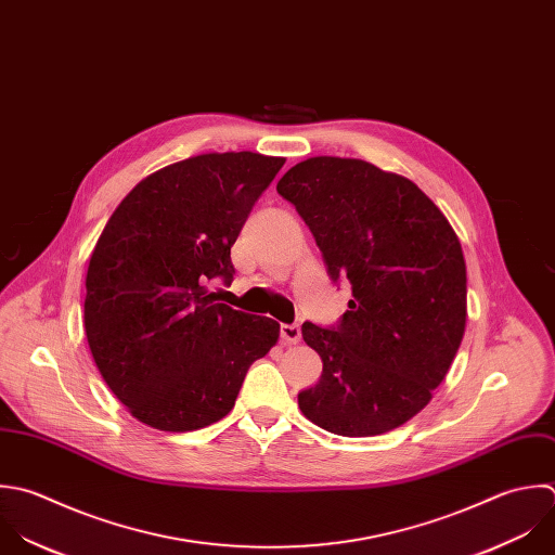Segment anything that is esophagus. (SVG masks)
I'll list each match as a JSON object with an SVG mask.
<instances>
[{
  "label": "esophagus",
  "instance_id": "esophagus-1",
  "mask_svg": "<svg viewBox=\"0 0 555 555\" xmlns=\"http://www.w3.org/2000/svg\"><path fill=\"white\" fill-rule=\"evenodd\" d=\"M300 326L298 324H281V339L285 344H298L300 341Z\"/></svg>",
  "mask_w": 555,
  "mask_h": 555
}]
</instances>
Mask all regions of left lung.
Instances as JSON below:
<instances>
[{
	"mask_svg": "<svg viewBox=\"0 0 555 555\" xmlns=\"http://www.w3.org/2000/svg\"><path fill=\"white\" fill-rule=\"evenodd\" d=\"M276 192L311 229L328 276L352 285L337 328L302 324L322 357L320 383L298 393L315 426L385 435L430 400L465 335L467 266L443 211L406 177L352 157H309Z\"/></svg>",
	"mask_w": 555,
	"mask_h": 555,
	"instance_id": "obj_1",
	"label": "left lung"
}]
</instances>
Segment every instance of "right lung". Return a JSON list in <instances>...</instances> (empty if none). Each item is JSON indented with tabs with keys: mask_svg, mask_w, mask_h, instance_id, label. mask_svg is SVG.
Instances as JSON below:
<instances>
[{
	"mask_svg": "<svg viewBox=\"0 0 555 555\" xmlns=\"http://www.w3.org/2000/svg\"><path fill=\"white\" fill-rule=\"evenodd\" d=\"M283 157L205 153L144 177L114 209L90 255L83 328L127 411L164 433L216 424L248 367L279 341L272 318L216 300L235 244Z\"/></svg>",
	"mask_w": 555,
	"mask_h": 555,
	"instance_id": "right-lung-1",
	"label": "right lung"
}]
</instances>
